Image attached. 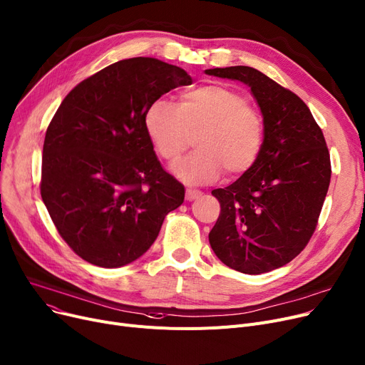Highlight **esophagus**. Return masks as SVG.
I'll list each match as a JSON object with an SVG mask.
<instances>
[{
	"label": "esophagus",
	"instance_id": "1",
	"mask_svg": "<svg viewBox=\"0 0 365 365\" xmlns=\"http://www.w3.org/2000/svg\"><path fill=\"white\" fill-rule=\"evenodd\" d=\"M198 197H201V190L197 189H186V200L187 201H194Z\"/></svg>",
	"mask_w": 365,
	"mask_h": 365
}]
</instances>
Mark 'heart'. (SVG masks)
<instances>
[{
	"label": "heart",
	"instance_id": "obj_1",
	"mask_svg": "<svg viewBox=\"0 0 365 365\" xmlns=\"http://www.w3.org/2000/svg\"><path fill=\"white\" fill-rule=\"evenodd\" d=\"M145 127L165 161H176L197 136V152L171 167L186 185L213 183L223 170L229 176L242 175L257 161L263 143L260 113L241 93L220 84L185 91L178 105L153 101Z\"/></svg>",
	"mask_w": 365,
	"mask_h": 365
}]
</instances>
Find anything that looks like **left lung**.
Returning <instances> with one entry per match:
<instances>
[{"mask_svg":"<svg viewBox=\"0 0 365 365\" xmlns=\"http://www.w3.org/2000/svg\"><path fill=\"white\" fill-rule=\"evenodd\" d=\"M205 73L250 87L263 118L255 165L232 185L212 190L220 215L210 245L238 272L274 271L303 250L317 227L331 178L324 134L299 96L260 71L229 66Z\"/></svg>","mask_w":365,"mask_h":365,"instance_id":"8db88e82","label":"left lung"}]
</instances>
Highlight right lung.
Masks as SVG:
<instances>
[{
  "label": "right lung",
  "mask_w": 365,
  "mask_h": 365,
  "mask_svg": "<svg viewBox=\"0 0 365 365\" xmlns=\"http://www.w3.org/2000/svg\"><path fill=\"white\" fill-rule=\"evenodd\" d=\"M192 78L152 57L112 63L56 110L43 148L41 197L72 250L101 267L125 266L157 240L185 187L161 167L145 127L149 105Z\"/></svg>",
  "instance_id": "obj_1"
}]
</instances>
